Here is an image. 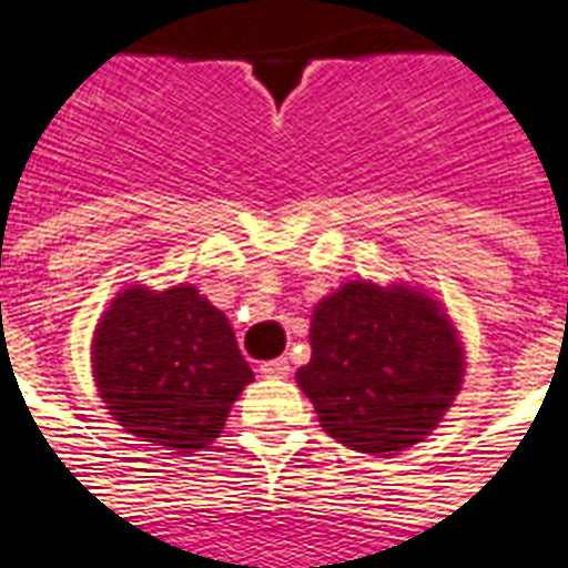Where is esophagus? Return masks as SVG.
Wrapping results in <instances>:
<instances>
[{
    "label": "esophagus",
    "mask_w": 568,
    "mask_h": 568,
    "mask_svg": "<svg viewBox=\"0 0 568 568\" xmlns=\"http://www.w3.org/2000/svg\"><path fill=\"white\" fill-rule=\"evenodd\" d=\"M288 362L285 358H274V362H262L260 364V373L262 376H268V379H283V376H288Z\"/></svg>",
    "instance_id": "34e87169"
}]
</instances>
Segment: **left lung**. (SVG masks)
Wrapping results in <instances>:
<instances>
[{
	"mask_svg": "<svg viewBox=\"0 0 568 568\" xmlns=\"http://www.w3.org/2000/svg\"><path fill=\"white\" fill-rule=\"evenodd\" d=\"M312 362L297 385L329 437L358 452H399L440 423L464 353L437 300L347 283L312 315Z\"/></svg>",
	"mask_w": 568,
	"mask_h": 568,
	"instance_id": "obj_1",
	"label": "left lung"
}]
</instances>
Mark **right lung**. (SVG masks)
Here are the masks:
<instances>
[{"mask_svg":"<svg viewBox=\"0 0 568 568\" xmlns=\"http://www.w3.org/2000/svg\"><path fill=\"white\" fill-rule=\"evenodd\" d=\"M92 373L124 432L180 452L210 446L253 379L227 317L192 285L119 294L92 338Z\"/></svg>","mask_w":568,"mask_h":568,"instance_id":"1","label":"right lung"}]
</instances>
